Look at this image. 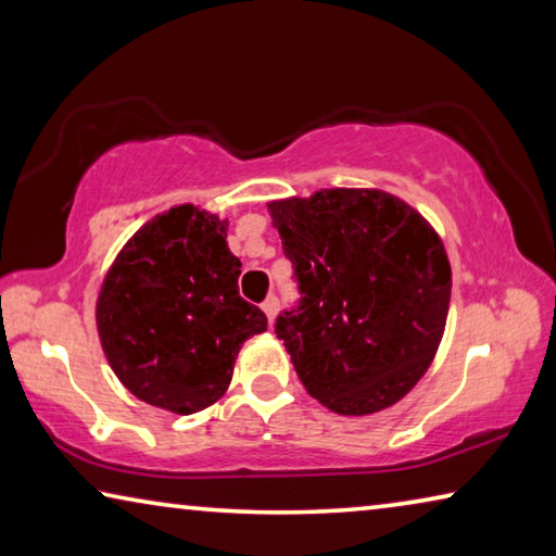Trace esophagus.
<instances>
[{
    "mask_svg": "<svg viewBox=\"0 0 556 556\" xmlns=\"http://www.w3.org/2000/svg\"><path fill=\"white\" fill-rule=\"evenodd\" d=\"M262 312L267 314L269 324H275V316H277V312H279V301H277V296H267L265 304H262Z\"/></svg>",
    "mask_w": 556,
    "mask_h": 556,
    "instance_id": "1",
    "label": "esophagus"
}]
</instances>
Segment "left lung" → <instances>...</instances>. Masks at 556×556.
<instances>
[{"label": "left lung", "instance_id": "1", "mask_svg": "<svg viewBox=\"0 0 556 556\" xmlns=\"http://www.w3.org/2000/svg\"><path fill=\"white\" fill-rule=\"evenodd\" d=\"M267 213L304 294L277 336L306 392L343 417L397 404L444 338L451 265L439 232L380 188H321Z\"/></svg>", "mask_w": 556, "mask_h": 556}]
</instances>
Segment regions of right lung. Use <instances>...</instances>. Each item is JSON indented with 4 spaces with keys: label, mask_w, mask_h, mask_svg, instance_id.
I'll use <instances>...</instances> for the list:
<instances>
[{
    "label": "right lung",
    "mask_w": 556,
    "mask_h": 556,
    "mask_svg": "<svg viewBox=\"0 0 556 556\" xmlns=\"http://www.w3.org/2000/svg\"><path fill=\"white\" fill-rule=\"evenodd\" d=\"M228 220L184 203L147 220L105 271L96 324L119 382L152 407L193 414L218 402L242 343L267 316L238 291Z\"/></svg>",
    "instance_id": "add662e5"
}]
</instances>
